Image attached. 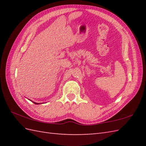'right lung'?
<instances>
[{"label":"right lung","instance_id":"1","mask_svg":"<svg viewBox=\"0 0 146 146\" xmlns=\"http://www.w3.org/2000/svg\"><path fill=\"white\" fill-rule=\"evenodd\" d=\"M33 102V103L34 104H37V105H39V103H36V102Z\"/></svg>","mask_w":146,"mask_h":146}]
</instances>
